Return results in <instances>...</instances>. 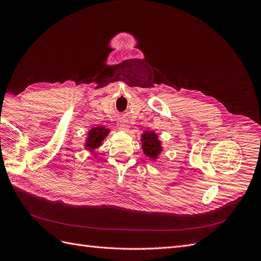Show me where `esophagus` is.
Here are the masks:
<instances>
[{
	"mask_svg": "<svg viewBox=\"0 0 261 261\" xmlns=\"http://www.w3.org/2000/svg\"><path fill=\"white\" fill-rule=\"evenodd\" d=\"M117 123H118V126H119V128H120L121 130H127V129L129 128L128 122H127L126 120H123V119H119V120L117 121Z\"/></svg>",
	"mask_w": 261,
	"mask_h": 261,
	"instance_id": "1",
	"label": "esophagus"
}]
</instances>
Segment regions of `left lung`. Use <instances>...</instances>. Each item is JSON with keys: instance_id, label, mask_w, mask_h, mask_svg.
Instances as JSON below:
<instances>
[{"instance_id": "1", "label": "left lung", "mask_w": 261, "mask_h": 261, "mask_svg": "<svg viewBox=\"0 0 261 261\" xmlns=\"http://www.w3.org/2000/svg\"><path fill=\"white\" fill-rule=\"evenodd\" d=\"M141 142L144 154L151 161H156L163 151L162 142L154 131H145L141 135Z\"/></svg>"}]
</instances>
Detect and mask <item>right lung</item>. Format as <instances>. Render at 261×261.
I'll return each mask as SVG.
<instances>
[{"mask_svg": "<svg viewBox=\"0 0 261 261\" xmlns=\"http://www.w3.org/2000/svg\"><path fill=\"white\" fill-rule=\"evenodd\" d=\"M110 130L106 127L102 126H97V127H93L91 130L88 132V136L85 142V148L90 152H93L94 155H96V152H94V150L98 149L101 145L103 140L109 135Z\"/></svg>", "mask_w": 261, "mask_h": 261, "instance_id": "obj_1", "label": "right lung"}]
</instances>
